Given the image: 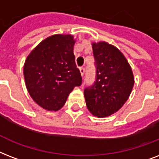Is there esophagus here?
Returning a JSON list of instances; mask_svg holds the SVG:
<instances>
[{
    "label": "esophagus",
    "instance_id": "1",
    "mask_svg": "<svg viewBox=\"0 0 159 159\" xmlns=\"http://www.w3.org/2000/svg\"><path fill=\"white\" fill-rule=\"evenodd\" d=\"M80 71L81 75L84 76V75L85 73V69L84 68V67H81V68H80Z\"/></svg>",
    "mask_w": 159,
    "mask_h": 159
}]
</instances>
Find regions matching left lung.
Segmentation results:
<instances>
[{"label": "left lung", "instance_id": "1", "mask_svg": "<svg viewBox=\"0 0 159 159\" xmlns=\"http://www.w3.org/2000/svg\"><path fill=\"white\" fill-rule=\"evenodd\" d=\"M95 81L84 90L91 114L103 118L117 112L129 99L134 84L129 64L114 45L93 43Z\"/></svg>", "mask_w": 159, "mask_h": 159}]
</instances>
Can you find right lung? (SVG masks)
Returning a JSON list of instances; mask_svg holds the SVG:
<instances>
[{"mask_svg": "<svg viewBox=\"0 0 159 159\" xmlns=\"http://www.w3.org/2000/svg\"><path fill=\"white\" fill-rule=\"evenodd\" d=\"M75 40L70 35L46 38L30 52L24 66L27 90L43 109L57 111L75 86L82 84L75 62Z\"/></svg>", "mask_w": 159, "mask_h": 159, "instance_id": "add662e5", "label": "right lung"}]
</instances>
